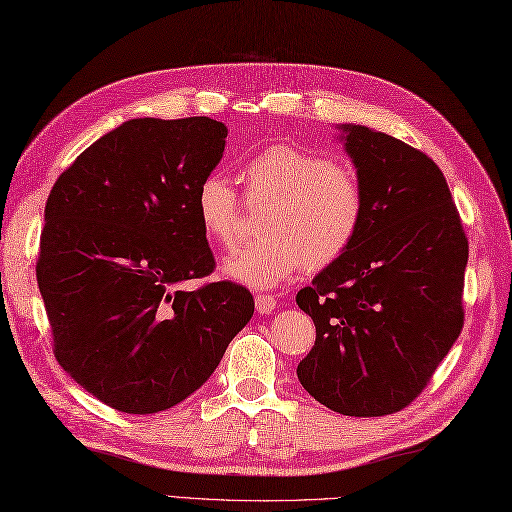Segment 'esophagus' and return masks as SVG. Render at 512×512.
Instances as JSON below:
<instances>
[{
    "instance_id": "34e87169",
    "label": "esophagus",
    "mask_w": 512,
    "mask_h": 512,
    "mask_svg": "<svg viewBox=\"0 0 512 512\" xmlns=\"http://www.w3.org/2000/svg\"><path fill=\"white\" fill-rule=\"evenodd\" d=\"M254 302H256L258 313H263V315L273 313V310H276V306H278V299L273 297V295H269V293H258L254 297Z\"/></svg>"
}]
</instances>
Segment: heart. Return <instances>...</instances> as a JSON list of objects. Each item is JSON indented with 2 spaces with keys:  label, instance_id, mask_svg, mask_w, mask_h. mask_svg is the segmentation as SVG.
<instances>
[{
  "label": "heart",
  "instance_id": "1",
  "mask_svg": "<svg viewBox=\"0 0 512 512\" xmlns=\"http://www.w3.org/2000/svg\"><path fill=\"white\" fill-rule=\"evenodd\" d=\"M247 197L269 199L260 221L263 239L226 260L236 282L267 289L306 265L336 263L363 228L367 197L354 167L295 143H273L241 167ZM195 213L206 239L232 249L241 230V199L221 173L197 184Z\"/></svg>",
  "mask_w": 512,
  "mask_h": 512
}]
</instances>
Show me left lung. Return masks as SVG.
<instances>
[{"instance_id":"obj_1","label":"left lung","mask_w":512,"mask_h":512,"mask_svg":"<svg viewBox=\"0 0 512 512\" xmlns=\"http://www.w3.org/2000/svg\"><path fill=\"white\" fill-rule=\"evenodd\" d=\"M343 132L365 219L295 297L317 328L297 378L334 413L382 417L419 397L463 330L469 241L430 156L365 126Z\"/></svg>"}]
</instances>
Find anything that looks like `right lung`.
<instances>
[{
    "instance_id": "right-lung-1",
    "label": "right lung",
    "mask_w": 512,
    "mask_h": 512,
    "mask_svg": "<svg viewBox=\"0 0 512 512\" xmlns=\"http://www.w3.org/2000/svg\"><path fill=\"white\" fill-rule=\"evenodd\" d=\"M228 130L208 117L132 119L60 173L45 206L36 280L54 356L82 389L130 415L186 400L254 315L215 271L195 191Z\"/></svg>"
}]
</instances>
